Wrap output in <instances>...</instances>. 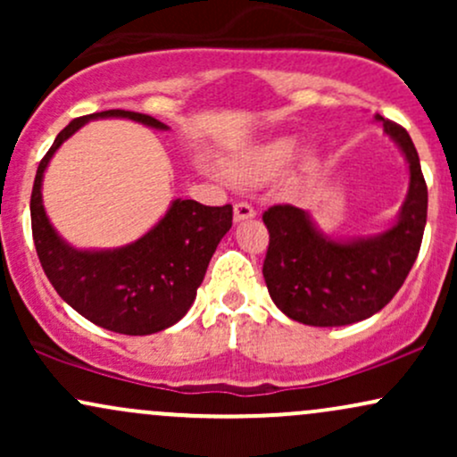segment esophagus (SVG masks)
<instances>
[{
    "label": "esophagus",
    "mask_w": 457,
    "mask_h": 457,
    "mask_svg": "<svg viewBox=\"0 0 457 457\" xmlns=\"http://www.w3.org/2000/svg\"><path fill=\"white\" fill-rule=\"evenodd\" d=\"M255 217V208L246 202H238L234 204V221H246V219H253Z\"/></svg>",
    "instance_id": "obj_1"
}]
</instances>
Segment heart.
<instances>
[{"instance_id": "b5f03b06", "label": "heart", "mask_w": 457, "mask_h": 457, "mask_svg": "<svg viewBox=\"0 0 457 457\" xmlns=\"http://www.w3.org/2000/svg\"><path fill=\"white\" fill-rule=\"evenodd\" d=\"M296 152V139L275 137L246 150L229 165V174L240 182L269 180L290 162Z\"/></svg>"}]
</instances>
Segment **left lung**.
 <instances>
[{
	"instance_id": "left-lung-1",
	"label": "left lung",
	"mask_w": 457,
	"mask_h": 457,
	"mask_svg": "<svg viewBox=\"0 0 457 457\" xmlns=\"http://www.w3.org/2000/svg\"><path fill=\"white\" fill-rule=\"evenodd\" d=\"M382 120L411 167V187L400 219L374 238L337 243L313 228L305 211L275 204L262 214L269 229L264 272L275 305L309 327H344L380 312L406 281L428 219V185L411 135Z\"/></svg>"
}]
</instances>
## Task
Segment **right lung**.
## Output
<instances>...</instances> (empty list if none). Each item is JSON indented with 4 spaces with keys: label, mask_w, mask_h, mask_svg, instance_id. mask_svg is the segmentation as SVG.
Instances as JSON below:
<instances>
[{
    "label": "right lung",
    "mask_w": 457,
    "mask_h": 457,
    "mask_svg": "<svg viewBox=\"0 0 457 457\" xmlns=\"http://www.w3.org/2000/svg\"><path fill=\"white\" fill-rule=\"evenodd\" d=\"M129 118L165 130L156 118L124 109L75 118L60 130L40 161L31 188V234L46 279L55 292L98 327L122 335H150L171 327L188 312L208 262L232 228V206H204L176 199L165 217L137 243L113 251H77L51 228L43 206V174L51 156L87 120Z\"/></svg>",
    "instance_id": "add662e5"
}]
</instances>
